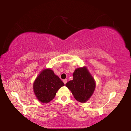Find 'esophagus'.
<instances>
[{
  "mask_svg": "<svg viewBox=\"0 0 131 131\" xmlns=\"http://www.w3.org/2000/svg\"><path fill=\"white\" fill-rule=\"evenodd\" d=\"M63 82H64V84H66V83H67V79H64L63 80Z\"/></svg>",
  "mask_w": 131,
  "mask_h": 131,
  "instance_id": "obj_1",
  "label": "esophagus"
}]
</instances>
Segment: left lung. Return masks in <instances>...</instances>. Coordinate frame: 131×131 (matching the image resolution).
<instances>
[{
  "label": "left lung",
  "instance_id": "1",
  "mask_svg": "<svg viewBox=\"0 0 131 131\" xmlns=\"http://www.w3.org/2000/svg\"><path fill=\"white\" fill-rule=\"evenodd\" d=\"M73 79L66 86L71 91L75 99L85 103L92 95L95 88V82L86 67L78 68L73 74Z\"/></svg>",
  "mask_w": 131,
  "mask_h": 131
}]
</instances>
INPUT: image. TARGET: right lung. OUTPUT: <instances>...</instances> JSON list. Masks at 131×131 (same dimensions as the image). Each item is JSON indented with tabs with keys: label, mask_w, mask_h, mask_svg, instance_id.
<instances>
[{
	"label": "right lung",
	"mask_w": 131,
	"mask_h": 131,
	"mask_svg": "<svg viewBox=\"0 0 131 131\" xmlns=\"http://www.w3.org/2000/svg\"><path fill=\"white\" fill-rule=\"evenodd\" d=\"M64 84L50 69H45L36 79L33 90L39 101L48 103L54 98L58 89Z\"/></svg>",
	"instance_id": "obj_1"
}]
</instances>
